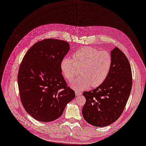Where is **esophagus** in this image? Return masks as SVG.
<instances>
[{"label": "esophagus", "instance_id": "34e87169", "mask_svg": "<svg viewBox=\"0 0 146 146\" xmlns=\"http://www.w3.org/2000/svg\"><path fill=\"white\" fill-rule=\"evenodd\" d=\"M82 94V93L81 92L77 91H75V95H76V96H79V95H81Z\"/></svg>", "mask_w": 146, "mask_h": 146}]
</instances>
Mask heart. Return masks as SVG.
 Returning a JSON list of instances; mask_svg holds the SVG:
<instances>
[{"instance_id":"heart-1","label":"heart","mask_w":146,"mask_h":146,"mask_svg":"<svg viewBox=\"0 0 146 146\" xmlns=\"http://www.w3.org/2000/svg\"><path fill=\"white\" fill-rule=\"evenodd\" d=\"M72 58H64L61 62L60 68L68 81L72 80L80 70L82 75L71 84L72 88L79 91L87 89L90 86L97 87L101 85L111 67V56L105 50L84 47L75 51Z\"/></svg>"}]
</instances>
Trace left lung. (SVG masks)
I'll list each match as a JSON object with an SVG mask.
<instances>
[{
	"mask_svg": "<svg viewBox=\"0 0 146 146\" xmlns=\"http://www.w3.org/2000/svg\"><path fill=\"white\" fill-rule=\"evenodd\" d=\"M112 64L105 81L96 88L83 92L86 99L82 109L84 119L96 127L108 126L122 114L132 88L129 60L118 48L111 51Z\"/></svg>",
	"mask_w": 146,
	"mask_h": 146,
	"instance_id": "1",
	"label": "left lung"
}]
</instances>
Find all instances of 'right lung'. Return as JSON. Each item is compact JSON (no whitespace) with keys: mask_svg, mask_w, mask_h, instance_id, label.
Instances as JSON below:
<instances>
[{"mask_svg":"<svg viewBox=\"0 0 146 146\" xmlns=\"http://www.w3.org/2000/svg\"><path fill=\"white\" fill-rule=\"evenodd\" d=\"M69 50L64 41L45 39L29 49L20 64L17 82L21 101L27 112L38 121L56 119L75 97L60 68Z\"/></svg>","mask_w":146,"mask_h":146,"instance_id":"1","label":"right lung"}]
</instances>
